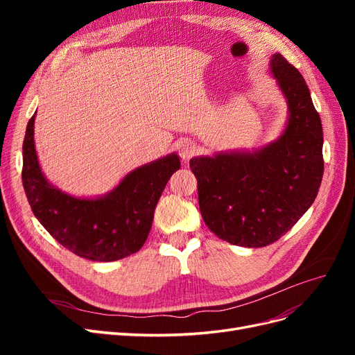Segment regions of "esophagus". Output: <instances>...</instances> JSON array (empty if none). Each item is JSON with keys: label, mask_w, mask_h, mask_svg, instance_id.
<instances>
[{"label": "esophagus", "mask_w": 355, "mask_h": 355, "mask_svg": "<svg viewBox=\"0 0 355 355\" xmlns=\"http://www.w3.org/2000/svg\"><path fill=\"white\" fill-rule=\"evenodd\" d=\"M198 153V146L196 142H191V141H185L182 142L179 146V154L182 161H188L189 158L194 157Z\"/></svg>", "instance_id": "1"}]
</instances>
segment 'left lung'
I'll use <instances>...</instances> for the list:
<instances>
[{
	"instance_id": "8db88e82",
	"label": "left lung",
	"mask_w": 355,
	"mask_h": 355,
	"mask_svg": "<svg viewBox=\"0 0 355 355\" xmlns=\"http://www.w3.org/2000/svg\"><path fill=\"white\" fill-rule=\"evenodd\" d=\"M270 71L287 103L283 133L253 151L189 159L209 230L254 249L277 241L304 216L324 171L323 127L304 77L280 53L272 55Z\"/></svg>"
}]
</instances>
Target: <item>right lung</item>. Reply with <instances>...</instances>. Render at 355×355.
Instances as JSON below:
<instances>
[{
	"label": "right lung",
	"instance_id": "1",
	"mask_svg": "<svg viewBox=\"0 0 355 355\" xmlns=\"http://www.w3.org/2000/svg\"><path fill=\"white\" fill-rule=\"evenodd\" d=\"M35 115L25 133L22 180L40 223L58 243L89 261L112 262L141 250L161 192L180 168L179 155L171 153L132 170L105 196L73 197L50 184L41 171L34 142Z\"/></svg>",
	"mask_w": 355,
	"mask_h": 355
}]
</instances>
